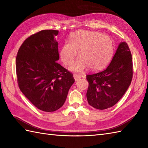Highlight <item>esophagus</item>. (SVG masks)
<instances>
[{
  "label": "esophagus",
  "instance_id": "34e87169",
  "mask_svg": "<svg viewBox=\"0 0 148 148\" xmlns=\"http://www.w3.org/2000/svg\"><path fill=\"white\" fill-rule=\"evenodd\" d=\"M74 79H75V81H79L81 79V76L80 74H74Z\"/></svg>",
  "mask_w": 148,
  "mask_h": 148
}]
</instances>
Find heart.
Segmentation results:
<instances>
[{
  "mask_svg": "<svg viewBox=\"0 0 148 148\" xmlns=\"http://www.w3.org/2000/svg\"><path fill=\"white\" fill-rule=\"evenodd\" d=\"M78 58L70 67L73 72H81L88 67L93 71L104 68L114 52L112 39L99 32L77 30L70 36L69 42L62 46L60 56L63 63L70 65L77 55Z\"/></svg>",
  "mask_w": 148,
  "mask_h": 148,
  "instance_id": "b5f03b06",
  "label": "heart"
}]
</instances>
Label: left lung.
Wrapping results in <instances>:
<instances>
[{
	"label": "left lung",
	"instance_id": "8db88e82",
	"mask_svg": "<svg viewBox=\"0 0 148 148\" xmlns=\"http://www.w3.org/2000/svg\"><path fill=\"white\" fill-rule=\"evenodd\" d=\"M133 76V63L127 44H119L109 65L104 70L86 76L89 85L88 102L103 110L114 106L129 87Z\"/></svg>",
	"mask_w": 148,
	"mask_h": 148
}]
</instances>
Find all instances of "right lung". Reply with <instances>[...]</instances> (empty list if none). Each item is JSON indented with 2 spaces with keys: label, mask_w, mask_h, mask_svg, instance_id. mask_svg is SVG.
I'll list each match as a JSON object with an SVG mask.
<instances>
[{
  "label": "right lung",
  "mask_w": 148,
  "mask_h": 148,
  "mask_svg": "<svg viewBox=\"0 0 148 148\" xmlns=\"http://www.w3.org/2000/svg\"><path fill=\"white\" fill-rule=\"evenodd\" d=\"M58 31L44 30L25 40L16 59L18 86L30 102L45 112L64 105L74 83L73 74L58 64Z\"/></svg>",
  "instance_id": "obj_1"
}]
</instances>
